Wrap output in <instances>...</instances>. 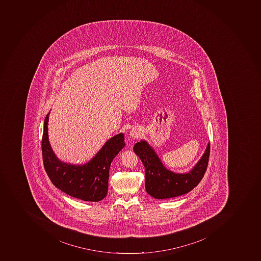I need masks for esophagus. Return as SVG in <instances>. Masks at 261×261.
<instances>
[{
    "label": "esophagus",
    "mask_w": 261,
    "mask_h": 261,
    "mask_svg": "<svg viewBox=\"0 0 261 261\" xmlns=\"http://www.w3.org/2000/svg\"><path fill=\"white\" fill-rule=\"evenodd\" d=\"M140 135H141V132H140V129H137V128H133L132 129V132H129V136H132V138L136 139L140 137Z\"/></svg>",
    "instance_id": "obj_1"
}]
</instances>
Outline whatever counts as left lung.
Wrapping results in <instances>:
<instances>
[{
  "label": "left lung",
  "instance_id": "left-lung-1",
  "mask_svg": "<svg viewBox=\"0 0 261 261\" xmlns=\"http://www.w3.org/2000/svg\"><path fill=\"white\" fill-rule=\"evenodd\" d=\"M134 151L145 169V190L156 199H166L189 193L199 184L206 173L210 155V143L202 158L192 170L176 173L167 169L157 153L145 140L136 143Z\"/></svg>",
  "mask_w": 261,
  "mask_h": 261
}]
</instances>
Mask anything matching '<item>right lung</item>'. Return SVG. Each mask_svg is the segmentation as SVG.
<instances>
[{
    "instance_id": "right-lung-1",
    "label": "right lung",
    "mask_w": 261,
    "mask_h": 261,
    "mask_svg": "<svg viewBox=\"0 0 261 261\" xmlns=\"http://www.w3.org/2000/svg\"><path fill=\"white\" fill-rule=\"evenodd\" d=\"M48 115L44 119L42 155L44 169L57 189L86 202H99L108 194L110 166L116 154L125 146L124 135L110 139L89 162L75 165L57 158L48 141Z\"/></svg>"
}]
</instances>
